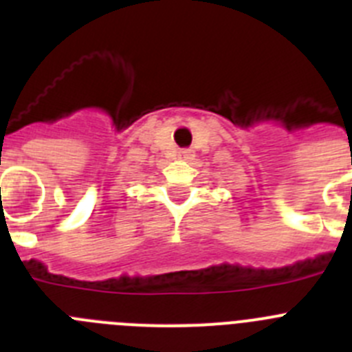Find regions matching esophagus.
<instances>
[{
    "instance_id": "1",
    "label": "esophagus",
    "mask_w": 352,
    "mask_h": 352,
    "mask_svg": "<svg viewBox=\"0 0 352 352\" xmlns=\"http://www.w3.org/2000/svg\"><path fill=\"white\" fill-rule=\"evenodd\" d=\"M178 158L179 160H192L194 158V151L192 149H183V151L178 153Z\"/></svg>"
}]
</instances>
